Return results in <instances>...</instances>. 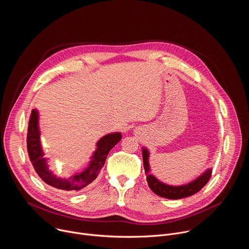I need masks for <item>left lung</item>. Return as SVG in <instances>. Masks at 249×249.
I'll list each match as a JSON object with an SVG mask.
<instances>
[{
	"label": "left lung",
	"mask_w": 249,
	"mask_h": 249,
	"mask_svg": "<svg viewBox=\"0 0 249 249\" xmlns=\"http://www.w3.org/2000/svg\"><path fill=\"white\" fill-rule=\"evenodd\" d=\"M142 154H143L144 168L147 174V181H148L149 187L155 194L166 199L177 200V199H181V198L194 195L195 193L199 192L207 184L212 175V168H207L201 175L197 177L196 179L192 180L187 184L177 185V186L168 185L159 180L155 175L151 174L150 172L151 167L149 163V157H150L149 150L145 147L142 148Z\"/></svg>",
	"instance_id": "1"
}]
</instances>
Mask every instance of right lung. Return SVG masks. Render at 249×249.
I'll use <instances>...</instances> for the list:
<instances>
[{"mask_svg": "<svg viewBox=\"0 0 249 249\" xmlns=\"http://www.w3.org/2000/svg\"><path fill=\"white\" fill-rule=\"evenodd\" d=\"M122 135L120 132L110 133L100 138L96 143V149L90 157L88 166L79 173L64 178L57 176L49 168L48 159L44 157L40 142L39 114L37 109H32L27 129V152L29 160L40 178L48 185L65 191H78L90 184L100 172L105 163V160L111 149L120 142Z\"/></svg>", "mask_w": 249, "mask_h": 249, "instance_id": "obj_1", "label": "right lung"}]
</instances>
